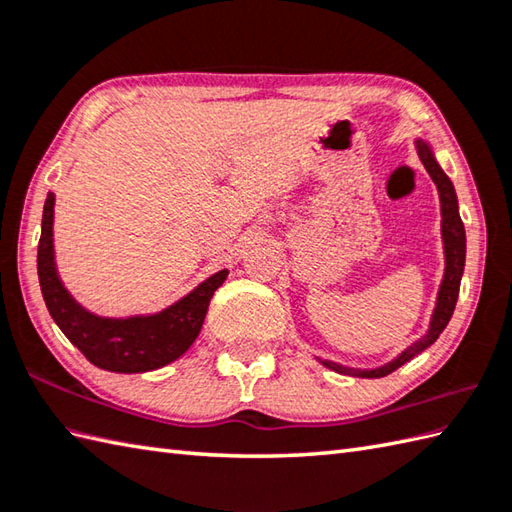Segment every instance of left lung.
I'll use <instances>...</instances> for the list:
<instances>
[{
	"label": "left lung",
	"mask_w": 512,
	"mask_h": 512,
	"mask_svg": "<svg viewBox=\"0 0 512 512\" xmlns=\"http://www.w3.org/2000/svg\"><path fill=\"white\" fill-rule=\"evenodd\" d=\"M416 147H418V156L422 160L424 169L429 171L431 180L436 182L438 193H440V211H442L444 277H442V284H440V290H438V301H436V310H433L429 332L424 334L420 341H416L411 347H407V350L402 352L400 356H396L394 361L383 365V367H376V369H354V367L336 365L332 361H321L325 367H330L339 374H350V376H361V378H380V376L391 374L400 365H405L407 361H411L413 356L420 354L422 350H427L431 343H436V339L442 334V330L447 328V323L453 317L455 303H458L460 281H462L464 259H466V233H464V224H462V217H460V211H458V195H455L453 182L449 180L447 173L440 169L438 160L433 158L431 147L420 138L416 140Z\"/></svg>",
	"instance_id": "obj_1"
}]
</instances>
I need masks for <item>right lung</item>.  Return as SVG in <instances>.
Instances as JSON below:
<instances>
[{
    "label": "right lung",
    "mask_w": 512,
    "mask_h": 512,
    "mask_svg": "<svg viewBox=\"0 0 512 512\" xmlns=\"http://www.w3.org/2000/svg\"><path fill=\"white\" fill-rule=\"evenodd\" d=\"M52 222L54 193H48L37 250L41 295L54 323L92 365L107 372L140 374L165 367L189 350L202 330L213 292L224 284L228 270L211 275L187 297L162 312L127 319L96 317L79 306L61 284L54 266Z\"/></svg>",
    "instance_id": "add662e5"
}]
</instances>
